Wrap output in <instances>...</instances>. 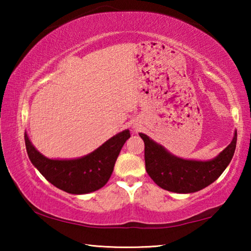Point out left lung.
I'll use <instances>...</instances> for the list:
<instances>
[{"label":"left lung","instance_id":"obj_1","mask_svg":"<svg viewBox=\"0 0 251 251\" xmlns=\"http://www.w3.org/2000/svg\"><path fill=\"white\" fill-rule=\"evenodd\" d=\"M145 143L146 172L155 184L168 192L189 194L201 190L222 175L236 150L237 130L231 143L210 160L184 159L169 152L147 135L139 133Z\"/></svg>","mask_w":251,"mask_h":251}]
</instances>
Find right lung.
I'll return each instance as SVG.
<instances>
[{
	"mask_svg": "<svg viewBox=\"0 0 251 251\" xmlns=\"http://www.w3.org/2000/svg\"><path fill=\"white\" fill-rule=\"evenodd\" d=\"M129 137V130L125 129L80 158L50 159L32 145L27 134L24 135L28 158L37 171L55 187L74 195L95 192L106 185L122 147Z\"/></svg>",
	"mask_w": 251,
	"mask_h": 251,
	"instance_id": "1",
	"label": "right lung"
}]
</instances>
